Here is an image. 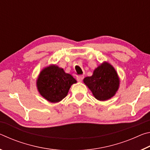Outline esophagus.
<instances>
[{
  "instance_id": "1",
  "label": "esophagus",
  "mask_w": 150,
  "mask_h": 150,
  "mask_svg": "<svg viewBox=\"0 0 150 150\" xmlns=\"http://www.w3.org/2000/svg\"><path fill=\"white\" fill-rule=\"evenodd\" d=\"M83 78H84V76H83V75L78 76V77H77V80L79 81V82H81V81H83Z\"/></svg>"
}]
</instances>
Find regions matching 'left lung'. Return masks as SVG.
Masks as SVG:
<instances>
[{
    "instance_id": "left-lung-1",
    "label": "left lung",
    "mask_w": 150,
    "mask_h": 150,
    "mask_svg": "<svg viewBox=\"0 0 150 150\" xmlns=\"http://www.w3.org/2000/svg\"><path fill=\"white\" fill-rule=\"evenodd\" d=\"M83 82L96 99L102 101L115 96L120 85L117 72L110 63L106 62L94 70L92 76L85 77Z\"/></svg>"
}]
</instances>
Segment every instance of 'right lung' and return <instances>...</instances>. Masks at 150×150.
<instances>
[{
    "label": "right lung",
    "instance_id": "add662e5",
    "mask_svg": "<svg viewBox=\"0 0 150 150\" xmlns=\"http://www.w3.org/2000/svg\"><path fill=\"white\" fill-rule=\"evenodd\" d=\"M77 83L69 73L56 65H50L42 70L36 81L38 91L50 103H58L63 99L73 84Z\"/></svg>",
    "mask_w": 150,
    "mask_h": 150
}]
</instances>
